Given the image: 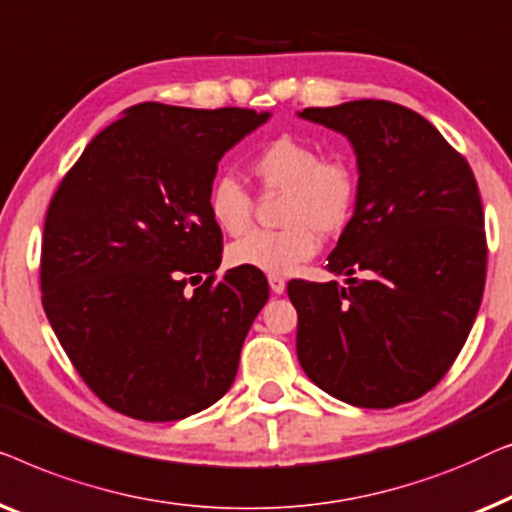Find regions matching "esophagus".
<instances>
[{
  "label": "esophagus",
  "instance_id": "1",
  "mask_svg": "<svg viewBox=\"0 0 512 512\" xmlns=\"http://www.w3.org/2000/svg\"><path fill=\"white\" fill-rule=\"evenodd\" d=\"M269 287H271V292L273 294H283L285 292V278H280V276H269Z\"/></svg>",
  "mask_w": 512,
  "mask_h": 512
}]
</instances>
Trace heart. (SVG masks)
I'll return each instance as SVG.
<instances>
[{
	"instance_id": "1",
	"label": "heart",
	"mask_w": 512,
	"mask_h": 512,
	"mask_svg": "<svg viewBox=\"0 0 512 512\" xmlns=\"http://www.w3.org/2000/svg\"><path fill=\"white\" fill-rule=\"evenodd\" d=\"M264 194L283 192L280 229H262L227 248V262L273 276L292 273L320 248V236H336L350 225L359 199V174L345 157H322L315 143L283 134L250 160ZM208 213L229 236L253 225L255 199L234 176H222L208 192Z\"/></svg>"
}]
</instances>
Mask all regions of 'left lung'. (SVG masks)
Wrapping results in <instances>:
<instances>
[{"mask_svg":"<svg viewBox=\"0 0 512 512\" xmlns=\"http://www.w3.org/2000/svg\"><path fill=\"white\" fill-rule=\"evenodd\" d=\"M299 115L348 136L359 169L355 215L327 257L345 285H287L301 369L350 406L420 399L464 348L485 290L473 171L406 106L357 99Z\"/></svg>","mask_w":512,"mask_h":512,"instance_id":"obj_1","label":"left lung"}]
</instances>
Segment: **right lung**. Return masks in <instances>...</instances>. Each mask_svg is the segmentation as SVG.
I'll list each match as a JSON object with an SVG mask.
<instances>
[{
    "mask_svg": "<svg viewBox=\"0 0 512 512\" xmlns=\"http://www.w3.org/2000/svg\"><path fill=\"white\" fill-rule=\"evenodd\" d=\"M266 120L236 106L136 104L50 199L43 311L85 385L122 415L183 420L234 383L269 283L248 266L215 280L222 232L208 192L222 155Z\"/></svg>",
    "mask_w": 512,
    "mask_h": 512,
    "instance_id": "right-lung-1",
    "label": "right lung"
}]
</instances>
